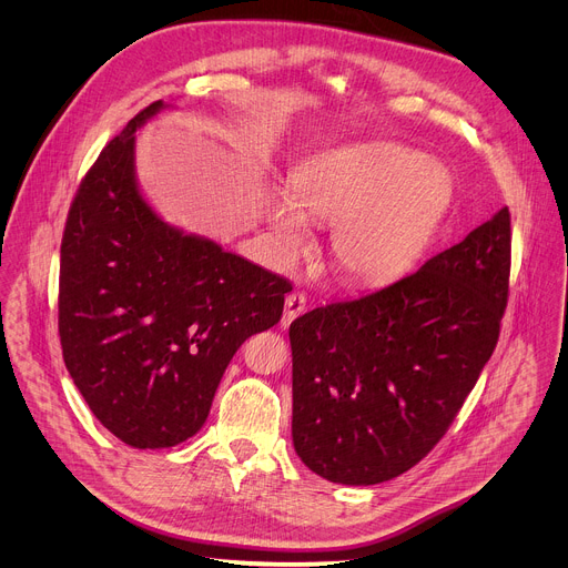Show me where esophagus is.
<instances>
[{"label":"esophagus","mask_w":568,"mask_h":568,"mask_svg":"<svg viewBox=\"0 0 568 568\" xmlns=\"http://www.w3.org/2000/svg\"><path fill=\"white\" fill-rule=\"evenodd\" d=\"M305 310V296L301 292H292L285 296V312H283V318H281V326L287 328L290 323Z\"/></svg>","instance_id":"34e87169"}]
</instances>
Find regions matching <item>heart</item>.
Listing matches in <instances>:
<instances>
[{
    "label": "heart",
    "instance_id": "1",
    "mask_svg": "<svg viewBox=\"0 0 568 568\" xmlns=\"http://www.w3.org/2000/svg\"><path fill=\"white\" fill-rule=\"evenodd\" d=\"M452 173L395 143H357L307 156L292 173L290 199L267 222L285 252L307 242V222L335 224L331 263L351 285H382L412 272L454 204Z\"/></svg>",
    "mask_w": 568,
    "mask_h": 568
}]
</instances>
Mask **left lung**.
<instances>
[{
  "instance_id": "8db88e82",
  "label": "left lung",
  "mask_w": 568,
  "mask_h": 568,
  "mask_svg": "<svg viewBox=\"0 0 568 568\" xmlns=\"http://www.w3.org/2000/svg\"><path fill=\"white\" fill-rule=\"evenodd\" d=\"M508 276L504 206L418 272L294 318L298 458L342 485L384 483L420 463L495 353Z\"/></svg>"
}]
</instances>
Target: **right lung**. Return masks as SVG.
<instances>
[{
    "instance_id": "right-lung-1",
    "label": "right lung",
    "mask_w": 568,
    "mask_h": 568,
    "mask_svg": "<svg viewBox=\"0 0 568 568\" xmlns=\"http://www.w3.org/2000/svg\"><path fill=\"white\" fill-rule=\"evenodd\" d=\"M139 112L99 154L60 247L64 366L101 425L136 449L195 436L252 335L281 321L290 281L164 222L136 182Z\"/></svg>"
}]
</instances>
